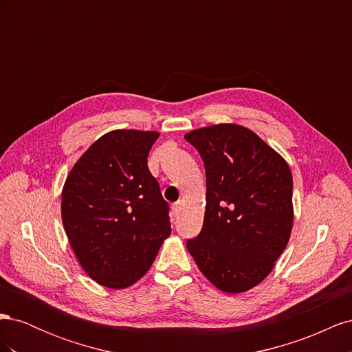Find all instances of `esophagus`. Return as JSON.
I'll use <instances>...</instances> for the list:
<instances>
[{"label": "esophagus", "mask_w": 352, "mask_h": 352, "mask_svg": "<svg viewBox=\"0 0 352 352\" xmlns=\"http://www.w3.org/2000/svg\"><path fill=\"white\" fill-rule=\"evenodd\" d=\"M172 208H173V212H175V216H177V214H179V212H180V210H182V201H180V199H179V201H176V202H175V204H173V207H172Z\"/></svg>", "instance_id": "esophagus-1"}]
</instances>
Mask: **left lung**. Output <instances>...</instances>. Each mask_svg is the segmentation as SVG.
<instances>
[{
    "label": "left lung",
    "instance_id": "8db88e82",
    "mask_svg": "<svg viewBox=\"0 0 352 352\" xmlns=\"http://www.w3.org/2000/svg\"><path fill=\"white\" fill-rule=\"evenodd\" d=\"M206 167L207 206L186 248L219 289L239 294L267 276L291 236L292 175L252 131L214 124L185 135Z\"/></svg>",
    "mask_w": 352,
    "mask_h": 352
}]
</instances>
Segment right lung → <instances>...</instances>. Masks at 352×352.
<instances>
[{
    "mask_svg": "<svg viewBox=\"0 0 352 352\" xmlns=\"http://www.w3.org/2000/svg\"><path fill=\"white\" fill-rule=\"evenodd\" d=\"M157 132L113 131L73 166L61 194L72 248L95 282L123 289L151 267L170 235L168 204L146 164Z\"/></svg>",
    "mask_w": 352,
    "mask_h": 352,
    "instance_id": "obj_1",
    "label": "right lung"
}]
</instances>
